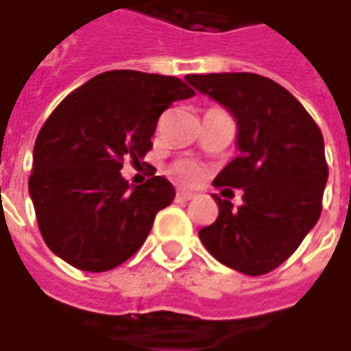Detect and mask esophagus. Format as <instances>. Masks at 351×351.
Listing matches in <instances>:
<instances>
[{
  "label": "esophagus",
  "mask_w": 351,
  "mask_h": 351,
  "mask_svg": "<svg viewBox=\"0 0 351 351\" xmlns=\"http://www.w3.org/2000/svg\"><path fill=\"white\" fill-rule=\"evenodd\" d=\"M194 197V192H190V190H178L176 192V199L178 202H188V199H192Z\"/></svg>",
  "instance_id": "obj_1"
}]
</instances>
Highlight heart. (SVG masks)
<instances>
[{
  "instance_id": "obj_1",
  "label": "heart",
  "mask_w": 351,
  "mask_h": 351,
  "mask_svg": "<svg viewBox=\"0 0 351 351\" xmlns=\"http://www.w3.org/2000/svg\"><path fill=\"white\" fill-rule=\"evenodd\" d=\"M175 175L180 178V180H194L195 176H197V167L194 163H190V161H182V163H178L175 165Z\"/></svg>"
}]
</instances>
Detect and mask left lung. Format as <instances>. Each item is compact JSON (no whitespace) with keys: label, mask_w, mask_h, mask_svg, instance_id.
Masks as SVG:
<instances>
[{"label":"left lung","mask_w":351,"mask_h":351,"mask_svg":"<svg viewBox=\"0 0 351 351\" xmlns=\"http://www.w3.org/2000/svg\"><path fill=\"white\" fill-rule=\"evenodd\" d=\"M186 82L234 117L240 156L213 186L244 192L238 207L213 195L219 215L199 230V240L223 265L265 275L294 254L319 221L328 178L323 134L304 106L271 78L213 73L188 75Z\"/></svg>","instance_id":"obj_1"}]
</instances>
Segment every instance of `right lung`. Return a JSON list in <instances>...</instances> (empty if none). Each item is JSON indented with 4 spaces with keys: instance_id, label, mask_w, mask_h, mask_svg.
Masks as SVG:
<instances>
[{
    "instance_id": "1",
    "label": "right lung",
    "mask_w": 351,
    "mask_h": 351,
    "mask_svg": "<svg viewBox=\"0 0 351 351\" xmlns=\"http://www.w3.org/2000/svg\"><path fill=\"white\" fill-rule=\"evenodd\" d=\"M192 95L175 76L107 71L57 106L36 138L28 178L40 232L57 257L101 273L134 256L176 192L165 176L128 184L123 159H144L159 115Z\"/></svg>"
}]
</instances>
